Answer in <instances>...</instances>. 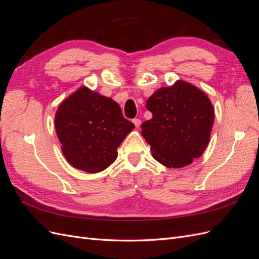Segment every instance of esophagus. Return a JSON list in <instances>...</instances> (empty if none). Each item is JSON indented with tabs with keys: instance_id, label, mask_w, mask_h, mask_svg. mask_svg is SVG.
Here are the masks:
<instances>
[{
	"instance_id": "esophagus-1",
	"label": "esophagus",
	"mask_w": 259,
	"mask_h": 259,
	"mask_svg": "<svg viewBox=\"0 0 259 259\" xmlns=\"http://www.w3.org/2000/svg\"><path fill=\"white\" fill-rule=\"evenodd\" d=\"M133 123L135 124L136 127H139L140 124H142V121H140V119H134V120H133Z\"/></svg>"
}]
</instances>
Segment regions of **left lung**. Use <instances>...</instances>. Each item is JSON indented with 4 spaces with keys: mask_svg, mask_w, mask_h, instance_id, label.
<instances>
[{
    "mask_svg": "<svg viewBox=\"0 0 259 259\" xmlns=\"http://www.w3.org/2000/svg\"><path fill=\"white\" fill-rule=\"evenodd\" d=\"M152 119L142 124V135L153 159L166 167L180 168L200 158L209 143L214 107L206 94L193 84L177 80L148 98Z\"/></svg>",
    "mask_w": 259,
    "mask_h": 259,
    "instance_id": "obj_1",
    "label": "left lung"
}]
</instances>
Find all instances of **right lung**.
Instances as JSON below:
<instances>
[{
  "label": "right lung",
  "instance_id": "right-lung-1",
  "mask_svg": "<svg viewBox=\"0 0 259 259\" xmlns=\"http://www.w3.org/2000/svg\"><path fill=\"white\" fill-rule=\"evenodd\" d=\"M135 125L124 119L119 104L86 86L61 101L55 128L70 165L95 174L117 158V148Z\"/></svg>",
  "mask_w": 259,
  "mask_h": 259
}]
</instances>
